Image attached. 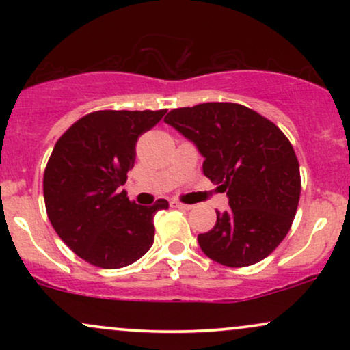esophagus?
<instances>
[{
  "label": "esophagus",
  "mask_w": 350,
  "mask_h": 350,
  "mask_svg": "<svg viewBox=\"0 0 350 350\" xmlns=\"http://www.w3.org/2000/svg\"><path fill=\"white\" fill-rule=\"evenodd\" d=\"M171 207H174V208H183V211H191L192 208V206H187V204H183V202H179V200H171Z\"/></svg>",
  "instance_id": "1"
}]
</instances>
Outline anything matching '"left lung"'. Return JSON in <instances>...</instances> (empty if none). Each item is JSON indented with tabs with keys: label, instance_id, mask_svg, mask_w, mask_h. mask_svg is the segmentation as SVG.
<instances>
[{
	"label": "left lung",
	"instance_id": "1",
	"mask_svg": "<svg viewBox=\"0 0 350 350\" xmlns=\"http://www.w3.org/2000/svg\"><path fill=\"white\" fill-rule=\"evenodd\" d=\"M204 158L202 171L227 192L215 227L198 235L211 260L240 268L267 258L290 232L299 202L295 150L283 131L239 103H200L164 116Z\"/></svg>",
	"mask_w": 350,
	"mask_h": 350
}]
</instances>
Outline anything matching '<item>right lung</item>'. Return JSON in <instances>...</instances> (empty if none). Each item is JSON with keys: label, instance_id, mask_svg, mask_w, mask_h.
<instances>
[{"label": "right lung", "instance_id": "1", "mask_svg": "<svg viewBox=\"0 0 350 350\" xmlns=\"http://www.w3.org/2000/svg\"><path fill=\"white\" fill-rule=\"evenodd\" d=\"M166 110L94 111L55 143L44 171V202L52 227L80 258L115 270L135 263L154 240V214L167 208L130 202L120 191L135 166L136 142Z\"/></svg>", "mask_w": 350, "mask_h": 350}]
</instances>
